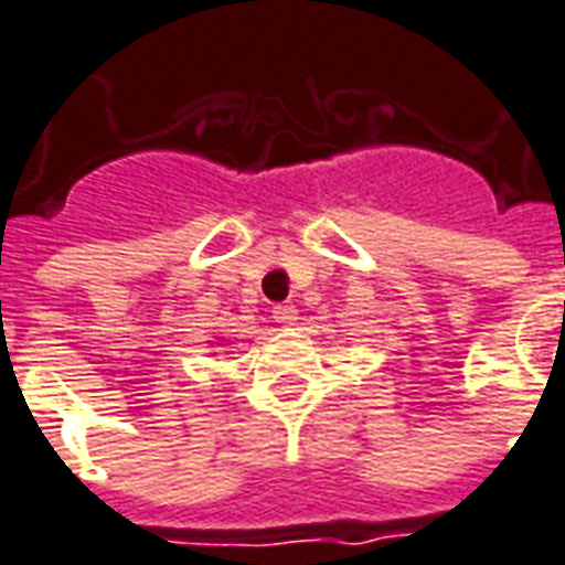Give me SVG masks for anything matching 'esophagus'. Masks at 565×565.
I'll list each match as a JSON object with an SVG mask.
<instances>
[{
	"instance_id": "esophagus-1",
	"label": "esophagus",
	"mask_w": 565,
	"mask_h": 565,
	"mask_svg": "<svg viewBox=\"0 0 565 565\" xmlns=\"http://www.w3.org/2000/svg\"><path fill=\"white\" fill-rule=\"evenodd\" d=\"M273 319L275 322H281V326H292V322L299 319V310H296V305H275Z\"/></svg>"
}]
</instances>
